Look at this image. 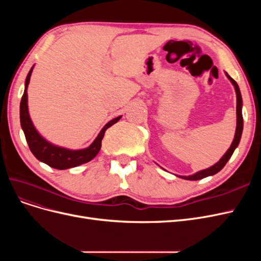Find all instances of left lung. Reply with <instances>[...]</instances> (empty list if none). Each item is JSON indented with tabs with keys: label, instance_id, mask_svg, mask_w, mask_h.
I'll use <instances>...</instances> for the list:
<instances>
[{
	"label": "left lung",
	"instance_id": "8db88e82",
	"mask_svg": "<svg viewBox=\"0 0 261 261\" xmlns=\"http://www.w3.org/2000/svg\"><path fill=\"white\" fill-rule=\"evenodd\" d=\"M226 76H227L228 80L232 82V84L234 85L235 91H236V98H238V105H236V114H238V126H236V132H235V136H234L233 143H232L231 147L228 148L227 151L225 152V154L222 158H221L220 161L217 162L215 165H212L211 168L206 169V170H202L200 172H197L196 174L191 175V176H181V178L189 179V180H198V179H201V178H204V177H207V176L216 174V173H218L219 171H221V170L224 168V165L226 164L228 159H230V158L232 156L235 148L238 147L239 144H240V140H241V137H242V132H243V125H244L243 115H242V103H243V102H242V96H241V91H240L238 83H236L228 74H226Z\"/></svg>",
	"mask_w": 261,
	"mask_h": 261
}]
</instances>
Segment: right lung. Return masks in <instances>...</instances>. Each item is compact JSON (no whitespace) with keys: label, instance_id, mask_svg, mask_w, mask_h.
Here are the masks:
<instances>
[{"label":"right lung","instance_id":"add662e5","mask_svg":"<svg viewBox=\"0 0 261 261\" xmlns=\"http://www.w3.org/2000/svg\"><path fill=\"white\" fill-rule=\"evenodd\" d=\"M33 68L29 70V73L26 78V85H25V91L21 97L20 101V125L21 128L25 133V137L28 143L30 151L34 153V155L38 160L48 164L49 167L58 169V170H65L69 168H75L83 163L89 162L96 156L101 149V141L105 136L106 130L115 124L121 116H118L114 120L110 121L103 128L99 133L98 137L94 139L93 143L86 149L83 150H68L64 148L55 147L48 141H45L40 135H39L36 128L34 127L33 122H31L29 114H28V106H27V88L30 81L31 72Z\"/></svg>","mask_w":261,"mask_h":261}]
</instances>
